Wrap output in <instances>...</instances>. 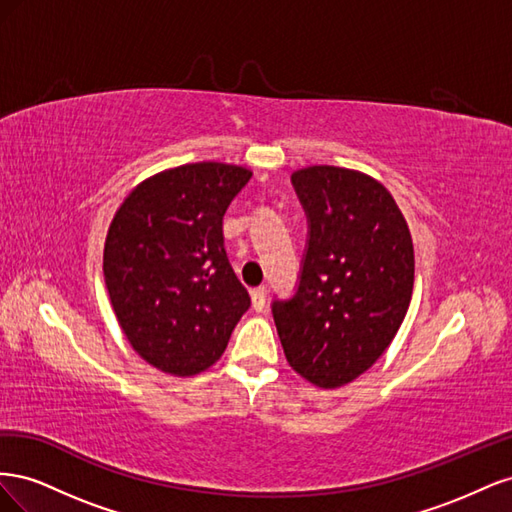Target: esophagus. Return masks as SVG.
Wrapping results in <instances>:
<instances>
[{"label": "esophagus", "mask_w": 512, "mask_h": 512, "mask_svg": "<svg viewBox=\"0 0 512 512\" xmlns=\"http://www.w3.org/2000/svg\"><path fill=\"white\" fill-rule=\"evenodd\" d=\"M252 305L256 312H262V309L267 307V288L265 286L252 290Z\"/></svg>", "instance_id": "1"}]
</instances>
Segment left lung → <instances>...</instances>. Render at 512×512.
Listing matches in <instances>:
<instances>
[{"mask_svg":"<svg viewBox=\"0 0 512 512\" xmlns=\"http://www.w3.org/2000/svg\"><path fill=\"white\" fill-rule=\"evenodd\" d=\"M307 215L297 290L271 303L290 367L320 389L359 378L389 348L414 286L408 224L382 183L337 166L290 177Z\"/></svg>","mask_w":512,"mask_h":512,"instance_id":"8db88e82","label":"left lung"}]
</instances>
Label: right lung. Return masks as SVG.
<instances>
[{"label":"right lung","instance_id":"obj_1","mask_svg":"<svg viewBox=\"0 0 512 512\" xmlns=\"http://www.w3.org/2000/svg\"><path fill=\"white\" fill-rule=\"evenodd\" d=\"M252 173L198 162L143 181L115 213L104 282L132 348L173 376H194L224 354L250 294L232 271L222 220Z\"/></svg>","mask_w":512,"mask_h":512}]
</instances>
